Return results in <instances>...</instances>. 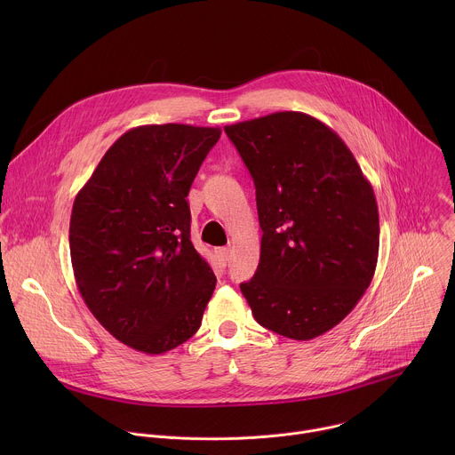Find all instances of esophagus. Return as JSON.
I'll use <instances>...</instances> for the list:
<instances>
[{"label": "esophagus", "mask_w": 455, "mask_h": 455, "mask_svg": "<svg viewBox=\"0 0 455 455\" xmlns=\"http://www.w3.org/2000/svg\"><path fill=\"white\" fill-rule=\"evenodd\" d=\"M216 257H218V261L221 265H227V261H228V248H218L216 250Z\"/></svg>", "instance_id": "34e87169"}]
</instances>
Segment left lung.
<instances>
[{
  "mask_svg": "<svg viewBox=\"0 0 455 455\" xmlns=\"http://www.w3.org/2000/svg\"><path fill=\"white\" fill-rule=\"evenodd\" d=\"M253 185L261 259L241 284L253 318L293 340L333 330L369 288L379 246L378 205L344 140L300 111L232 125Z\"/></svg>",
  "mask_w": 455,
  "mask_h": 455,
  "instance_id": "1",
  "label": "left lung"
}]
</instances>
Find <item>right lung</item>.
I'll use <instances>...</instances> for the list:
<instances>
[{
  "mask_svg": "<svg viewBox=\"0 0 455 455\" xmlns=\"http://www.w3.org/2000/svg\"><path fill=\"white\" fill-rule=\"evenodd\" d=\"M220 127L125 132L77 192L70 253L77 288L122 344L162 355L202 326L216 275L190 241L188 188Z\"/></svg>",
  "mask_w": 455,
  "mask_h": 455,
  "instance_id": "add662e5",
  "label": "right lung"
}]
</instances>
